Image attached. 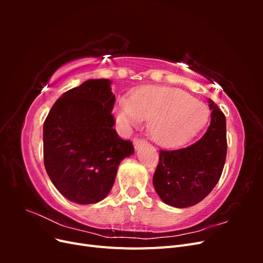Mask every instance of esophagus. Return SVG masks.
<instances>
[{
	"label": "esophagus",
	"instance_id": "1",
	"mask_svg": "<svg viewBox=\"0 0 263 263\" xmlns=\"http://www.w3.org/2000/svg\"><path fill=\"white\" fill-rule=\"evenodd\" d=\"M145 142H147L146 139L137 136V137H135V139H134V146H135V148L137 149V148H139L142 144H145Z\"/></svg>",
	"mask_w": 263,
	"mask_h": 263
}]
</instances>
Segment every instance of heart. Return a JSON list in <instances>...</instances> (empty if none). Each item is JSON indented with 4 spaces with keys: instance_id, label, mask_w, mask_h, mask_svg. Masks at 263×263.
Instances as JSON below:
<instances>
[{
    "instance_id": "b5f03b06",
    "label": "heart",
    "mask_w": 263,
    "mask_h": 263,
    "mask_svg": "<svg viewBox=\"0 0 263 263\" xmlns=\"http://www.w3.org/2000/svg\"><path fill=\"white\" fill-rule=\"evenodd\" d=\"M116 117L126 128L136 126L141 119H153L150 129L154 138L163 145H177L204 125L206 109L181 90L150 85L139 87L130 100H119Z\"/></svg>"
}]
</instances>
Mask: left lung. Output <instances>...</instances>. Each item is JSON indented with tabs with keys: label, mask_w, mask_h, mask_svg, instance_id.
I'll list each match as a JSON object with an SVG mask.
<instances>
[{
	"label": "left lung",
	"mask_w": 263,
	"mask_h": 263,
	"mask_svg": "<svg viewBox=\"0 0 263 263\" xmlns=\"http://www.w3.org/2000/svg\"><path fill=\"white\" fill-rule=\"evenodd\" d=\"M211 124L203 136L179 149L159 150L154 186L161 200L174 208L201 202L217 184L227 155L226 118L210 99Z\"/></svg>",
	"instance_id": "left-lung-1"
}]
</instances>
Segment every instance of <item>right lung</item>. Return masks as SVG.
<instances>
[{"label":"right lung","instance_id":"obj_1","mask_svg":"<svg viewBox=\"0 0 263 263\" xmlns=\"http://www.w3.org/2000/svg\"><path fill=\"white\" fill-rule=\"evenodd\" d=\"M115 95L107 79L89 80L55 101L44 123V163L59 192L79 204L102 201L118 165L134 154L113 128Z\"/></svg>","mask_w":263,"mask_h":263}]
</instances>
